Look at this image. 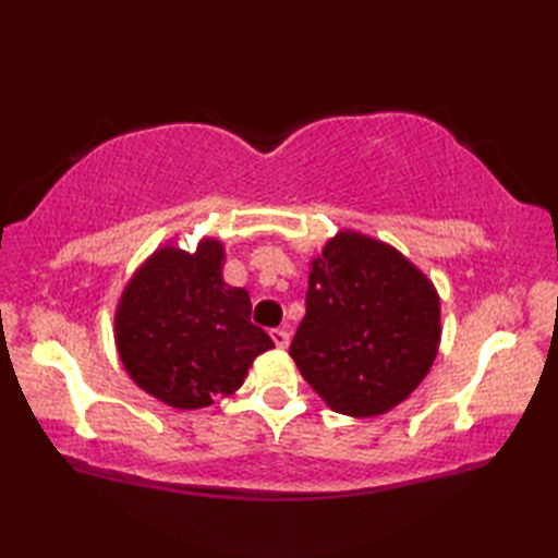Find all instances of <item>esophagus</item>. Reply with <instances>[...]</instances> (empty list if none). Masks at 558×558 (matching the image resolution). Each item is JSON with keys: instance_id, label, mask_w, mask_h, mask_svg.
<instances>
[{"instance_id": "1", "label": "esophagus", "mask_w": 558, "mask_h": 558, "mask_svg": "<svg viewBox=\"0 0 558 558\" xmlns=\"http://www.w3.org/2000/svg\"><path fill=\"white\" fill-rule=\"evenodd\" d=\"M270 338H272V342H276V348H280V350H286V348L290 345V333H288L286 328H278V330H272Z\"/></svg>"}]
</instances>
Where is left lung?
<instances>
[{"label": "left lung", "mask_w": 558, "mask_h": 558, "mask_svg": "<svg viewBox=\"0 0 558 558\" xmlns=\"http://www.w3.org/2000/svg\"><path fill=\"white\" fill-rule=\"evenodd\" d=\"M441 298L396 246L340 230L310 260L290 357L326 405L376 417L408 400L441 345Z\"/></svg>", "instance_id": "obj_1"}]
</instances>
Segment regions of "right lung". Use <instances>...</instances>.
Listing matches in <instances>:
<instances>
[{
    "label": "right lung",
    "mask_w": 558,
    "mask_h": 558,
    "mask_svg": "<svg viewBox=\"0 0 558 558\" xmlns=\"http://www.w3.org/2000/svg\"><path fill=\"white\" fill-rule=\"evenodd\" d=\"M225 246L198 240L156 248L124 286L114 310V345L126 374L174 410H201L244 384L272 340L248 322L252 300L222 280Z\"/></svg>",
    "instance_id": "add662e5"
}]
</instances>
